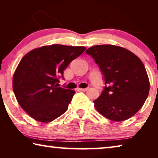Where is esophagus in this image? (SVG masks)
I'll return each mask as SVG.
<instances>
[{
    "label": "esophagus",
    "mask_w": 158,
    "mask_h": 158,
    "mask_svg": "<svg viewBox=\"0 0 158 158\" xmlns=\"http://www.w3.org/2000/svg\"><path fill=\"white\" fill-rule=\"evenodd\" d=\"M77 90L79 91H86L87 90H89V88H85V89H81V88H77Z\"/></svg>",
    "instance_id": "34e87169"
}]
</instances>
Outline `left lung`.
<instances>
[{
  "label": "left lung",
  "mask_w": 158,
  "mask_h": 158,
  "mask_svg": "<svg viewBox=\"0 0 158 158\" xmlns=\"http://www.w3.org/2000/svg\"><path fill=\"white\" fill-rule=\"evenodd\" d=\"M104 76L105 89L93 102L97 111L113 121H125L142 107L150 83L142 61L125 48L95 45L85 51Z\"/></svg>",
  "instance_id": "8db88e82"
}]
</instances>
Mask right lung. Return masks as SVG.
<instances>
[{
  "mask_svg": "<svg viewBox=\"0 0 158 158\" xmlns=\"http://www.w3.org/2000/svg\"><path fill=\"white\" fill-rule=\"evenodd\" d=\"M85 49L52 44L35 49L22 58L12 87L19 104L29 116L49 123L65 113L75 91L58 87V83L64 69Z\"/></svg>",
  "mask_w": 158,
  "mask_h": 158,
  "instance_id": "obj_1",
  "label": "right lung"
}]
</instances>
